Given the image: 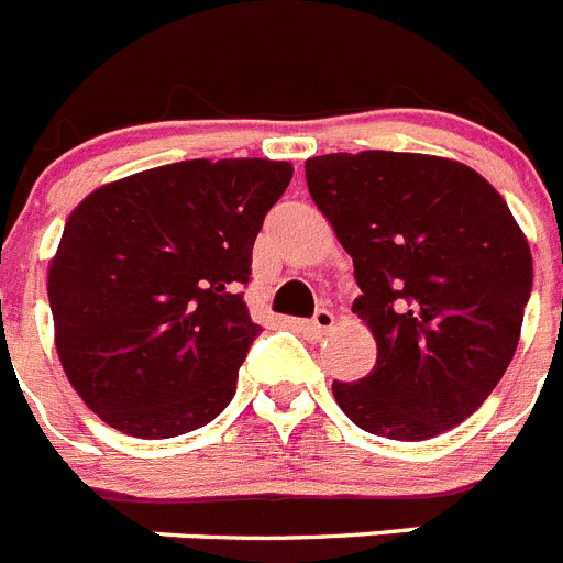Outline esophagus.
I'll return each mask as SVG.
<instances>
[{
	"instance_id": "34e87169",
	"label": "esophagus",
	"mask_w": 563,
	"mask_h": 563,
	"mask_svg": "<svg viewBox=\"0 0 563 563\" xmlns=\"http://www.w3.org/2000/svg\"><path fill=\"white\" fill-rule=\"evenodd\" d=\"M332 327H335V312L327 310V307H321V310H318L310 321H305V324H301V330L310 332L312 338H321V335H327Z\"/></svg>"
}]
</instances>
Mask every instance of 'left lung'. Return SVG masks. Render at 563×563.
I'll return each mask as SVG.
<instances>
[{
	"mask_svg": "<svg viewBox=\"0 0 563 563\" xmlns=\"http://www.w3.org/2000/svg\"><path fill=\"white\" fill-rule=\"evenodd\" d=\"M310 197L352 256V312L377 343L355 383H332L357 429L420 442L460 426L519 346L533 256L514 213L474 168L411 152L321 154Z\"/></svg>",
	"mask_w": 563,
	"mask_h": 563,
	"instance_id": "left-lung-1",
	"label": "left lung"
}]
</instances>
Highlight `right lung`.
I'll return each mask as SVG.
<instances>
[{
    "mask_svg": "<svg viewBox=\"0 0 563 563\" xmlns=\"http://www.w3.org/2000/svg\"><path fill=\"white\" fill-rule=\"evenodd\" d=\"M285 161H183L96 188L47 271L64 375L141 440L202 429L236 391L258 324L242 287Z\"/></svg>",
    "mask_w": 563,
    "mask_h": 563,
    "instance_id": "add662e5",
    "label": "right lung"
}]
</instances>
